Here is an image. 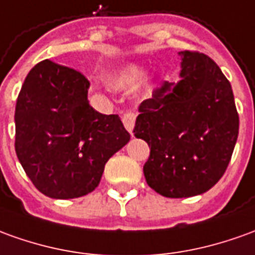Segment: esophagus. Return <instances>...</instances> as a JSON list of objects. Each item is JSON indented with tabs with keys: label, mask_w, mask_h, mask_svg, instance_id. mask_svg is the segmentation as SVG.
Here are the masks:
<instances>
[{
	"label": "esophagus",
	"mask_w": 255,
	"mask_h": 255,
	"mask_svg": "<svg viewBox=\"0 0 255 255\" xmlns=\"http://www.w3.org/2000/svg\"><path fill=\"white\" fill-rule=\"evenodd\" d=\"M134 121H136V112L134 111H126L124 114V117H122V122H124L125 128H126V130L131 133L133 130V126H134Z\"/></svg>",
	"instance_id": "1"
}]
</instances>
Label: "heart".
I'll use <instances>...</instances> for the list:
<instances>
[{
  "mask_svg": "<svg viewBox=\"0 0 255 255\" xmlns=\"http://www.w3.org/2000/svg\"><path fill=\"white\" fill-rule=\"evenodd\" d=\"M141 76V71L138 68H126L125 71L118 73L117 76L111 79V84L117 89H126V87H131L133 84L137 83V80Z\"/></svg>",
  "mask_w": 255,
  "mask_h": 255,
  "instance_id": "obj_1",
  "label": "heart"
}]
</instances>
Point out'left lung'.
Returning a JSON list of instances; mask_svg holds the SVG:
<instances>
[{"label":"left lung","mask_w":255,"mask_h":255,"mask_svg":"<svg viewBox=\"0 0 255 255\" xmlns=\"http://www.w3.org/2000/svg\"><path fill=\"white\" fill-rule=\"evenodd\" d=\"M182 80L165 82L138 107L133 133L150 147L144 176L161 196L210 190L226 171L239 134L233 91L219 66L198 51H180Z\"/></svg>","instance_id":"1"}]
</instances>
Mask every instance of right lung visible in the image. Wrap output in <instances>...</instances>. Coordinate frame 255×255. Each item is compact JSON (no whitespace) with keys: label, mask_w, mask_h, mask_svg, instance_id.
<instances>
[{"label":"right lung","mask_w":255,"mask_h":255,"mask_svg":"<svg viewBox=\"0 0 255 255\" xmlns=\"http://www.w3.org/2000/svg\"><path fill=\"white\" fill-rule=\"evenodd\" d=\"M89 86L83 73L44 59L19 91L15 151L31 183L47 197L91 193L107 161L130 140L118 115L91 107Z\"/></svg>","instance_id":"add662e5"}]
</instances>
